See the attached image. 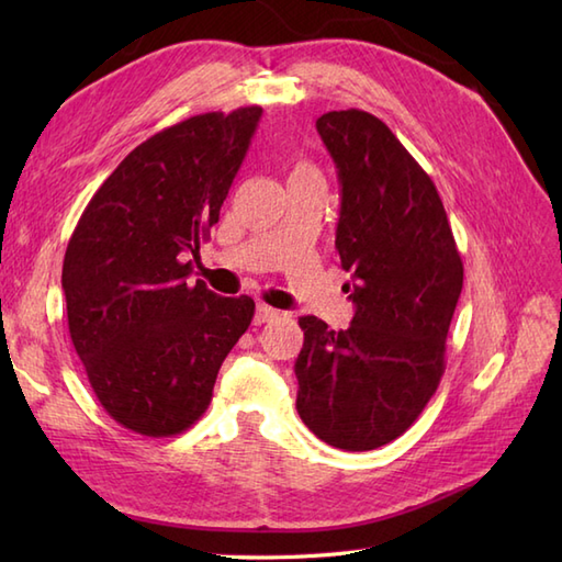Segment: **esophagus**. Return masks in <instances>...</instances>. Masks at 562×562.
<instances>
[{
  "mask_svg": "<svg viewBox=\"0 0 562 562\" xmlns=\"http://www.w3.org/2000/svg\"><path fill=\"white\" fill-rule=\"evenodd\" d=\"M272 318H278V312H274V308H270V306H266V304H260L258 308H256V316H254V324L256 326H262V324H270Z\"/></svg>",
  "mask_w": 562,
  "mask_h": 562,
  "instance_id": "esophagus-1",
  "label": "esophagus"
}]
</instances>
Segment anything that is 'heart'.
<instances>
[{"label":"heart","instance_id":"heart-1","mask_svg":"<svg viewBox=\"0 0 562 562\" xmlns=\"http://www.w3.org/2000/svg\"><path fill=\"white\" fill-rule=\"evenodd\" d=\"M296 169H308V166H304V164H302V166H296Z\"/></svg>","mask_w":562,"mask_h":562}]
</instances>
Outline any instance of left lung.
<instances>
[{"mask_svg":"<svg viewBox=\"0 0 562 562\" xmlns=\"http://www.w3.org/2000/svg\"><path fill=\"white\" fill-rule=\"evenodd\" d=\"M340 181L336 250L355 304L348 330L302 316L296 411L326 445L369 451L401 437L445 374L463 262L441 198L386 123L367 111L316 121Z\"/></svg>","mask_w":562,"mask_h":562,"instance_id":"obj_1","label":"left lung"}]
</instances>
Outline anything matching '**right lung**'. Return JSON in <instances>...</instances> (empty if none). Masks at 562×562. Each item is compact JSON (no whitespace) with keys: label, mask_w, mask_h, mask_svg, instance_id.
<instances>
[{"label":"right lung","mask_w":562,"mask_h":562,"mask_svg":"<svg viewBox=\"0 0 562 562\" xmlns=\"http://www.w3.org/2000/svg\"><path fill=\"white\" fill-rule=\"evenodd\" d=\"M260 105L202 113L142 142L93 193L65 254L71 345L103 411L145 437L181 435L207 411L250 296L188 282L241 169Z\"/></svg>","instance_id":"1"}]
</instances>
